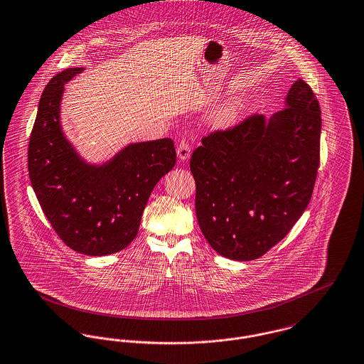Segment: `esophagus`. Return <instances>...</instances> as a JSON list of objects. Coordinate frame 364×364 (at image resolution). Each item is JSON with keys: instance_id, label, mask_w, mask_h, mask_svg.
<instances>
[{"instance_id": "34e87169", "label": "esophagus", "mask_w": 364, "mask_h": 364, "mask_svg": "<svg viewBox=\"0 0 364 364\" xmlns=\"http://www.w3.org/2000/svg\"><path fill=\"white\" fill-rule=\"evenodd\" d=\"M177 155H178V158H180L181 161H186V159L190 158V155H191V144H190L188 140L183 139V140L180 141V144H178V147H177Z\"/></svg>"}]
</instances>
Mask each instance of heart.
<instances>
[{"instance_id": "heart-1", "label": "heart", "mask_w": 364, "mask_h": 364, "mask_svg": "<svg viewBox=\"0 0 364 364\" xmlns=\"http://www.w3.org/2000/svg\"><path fill=\"white\" fill-rule=\"evenodd\" d=\"M240 114H242V105L237 103V102H234V103H230V105L224 106L215 114L214 122H215V125L223 127V128L232 127L234 124H236V121L240 118Z\"/></svg>"}]
</instances>
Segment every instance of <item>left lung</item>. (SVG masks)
Instances as JSON below:
<instances>
[{
	"label": "left lung",
	"instance_id": "left-lung-1",
	"mask_svg": "<svg viewBox=\"0 0 364 364\" xmlns=\"http://www.w3.org/2000/svg\"><path fill=\"white\" fill-rule=\"evenodd\" d=\"M321 117L311 86L296 81L269 121L253 114L215 130L193 151L195 209L221 256L250 261L290 232L306 209L321 165Z\"/></svg>",
	"mask_w": 364,
	"mask_h": 364
}]
</instances>
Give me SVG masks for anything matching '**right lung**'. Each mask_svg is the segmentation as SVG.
<instances>
[{
    "mask_svg": "<svg viewBox=\"0 0 364 364\" xmlns=\"http://www.w3.org/2000/svg\"><path fill=\"white\" fill-rule=\"evenodd\" d=\"M84 68L56 74L43 89L28 141V176L43 214L65 245L107 256L136 237L156 183L176 164L171 139L136 143L109 162L85 164L60 127L65 84Z\"/></svg>",
    "mask_w": 364,
    "mask_h": 364,
    "instance_id": "1",
    "label": "right lung"
}]
</instances>
